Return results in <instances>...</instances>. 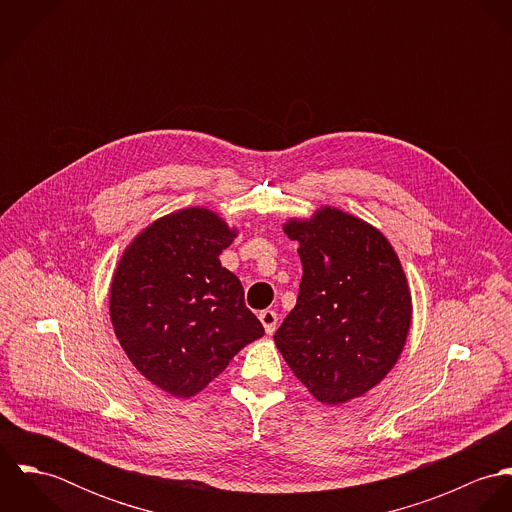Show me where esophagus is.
<instances>
[{
	"instance_id": "obj_1",
	"label": "esophagus",
	"mask_w": 512,
	"mask_h": 512,
	"mask_svg": "<svg viewBox=\"0 0 512 512\" xmlns=\"http://www.w3.org/2000/svg\"><path fill=\"white\" fill-rule=\"evenodd\" d=\"M258 317H260V321H262L266 333L272 335V333L276 331V325H278V313L272 311V309H264V311H260Z\"/></svg>"
}]
</instances>
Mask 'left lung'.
<instances>
[{
	"label": "left lung",
	"instance_id": "left-lung-1",
	"mask_svg": "<svg viewBox=\"0 0 512 512\" xmlns=\"http://www.w3.org/2000/svg\"><path fill=\"white\" fill-rule=\"evenodd\" d=\"M303 276L297 303L274 335L293 374L325 404L363 396L396 365L412 319L404 270L365 220L325 207L290 220Z\"/></svg>",
	"mask_w": 512,
	"mask_h": 512
}]
</instances>
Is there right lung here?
Segmentation results:
<instances>
[{
    "mask_svg": "<svg viewBox=\"0 0 512 512\" xmlns=\"http://www.w3.org/2000/svg\"><path fill=\"white\" fill-rule=\"evenodd\" d=\"M234 236L219 215L183 209L147 226L116 268V337L147 380L171 396H195L264 335L240 280L220 266Z\"/></svg>",
    "mask_w": 512,
    "mask_h": 512,
    "instance_id": "obj_1",
    "label": "right lung"
}]
</instances>
